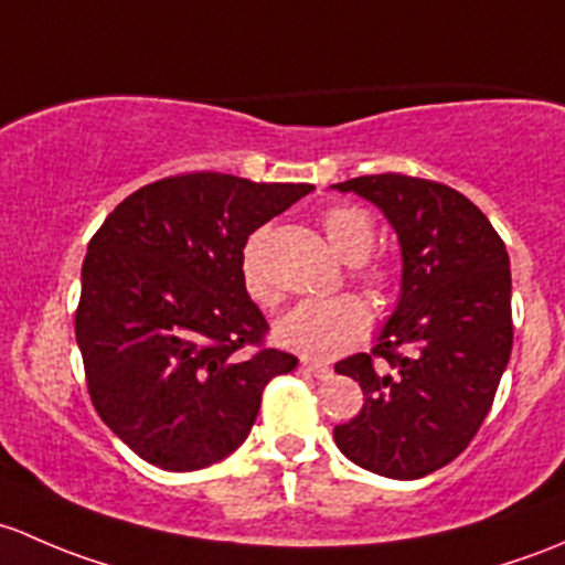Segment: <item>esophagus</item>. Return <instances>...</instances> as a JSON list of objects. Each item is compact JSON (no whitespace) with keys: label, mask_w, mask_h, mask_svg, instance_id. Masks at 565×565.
<instances>
[{"label":"esophagus","mask_w":565,"mask_h":565,"mask_svg":"<svg viewBox=\"0 0 565 565\" xmlns=\"http://www.w3.org/2000/svg\"><path fill=\"white\" fill-rule=\"evenodd\" d=\"M301 367H305L310 375H316L318 381H329L331 367H326L321 362H312V359H301Z\"/></svg>","instance_id":"1"}]
</instances>
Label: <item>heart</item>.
Here are the masks:
<instances>
[{
	"mask_svg": "<svg viewBox=\"0 0 565 565\" xmlns=\"http://www.w3.org/2000/svg\"><path fill=\"white\" fill-rule=\"evenodd\" d=\"M323 231L331 249L348 264H362L375 247V225L370 214L356 206H331L323 214ZM266 228L255 231L242 249V282L247 294L260 305H275L277 290L266 280L260 266ZM367 282L375 290L386 285L383 271H370ZM370 326V312L356 296H331V299H301L277 321L275 337L288 351L305 359H331L362 340Z\"/></svg>",
	"mask_w": 565,
	"mask_h": 565,
	"instance_id": "obj_1",
	"label": "heart"
}]
</instances>
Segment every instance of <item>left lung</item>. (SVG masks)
<instances>
[{
    "mask_svg": "<svg viewBox=\"0 0 565 565\" xmlns=\"http://www.w3.org/2000/svg\"><path fill=\"white\" fill-rule=\"evenodd\" d=\"M331 188L375 203L403 255L399 299L372 353L334 364L364 392L334 444L372 473L422 479L462 455L492 408L514 340L509 253L446 184L375 173Z\"/></svg>",
    "mask_w": 565,
    "mask_h": 565,
    "instance_id": "8db88e82",
    "label": "left lung"
}]
</instances>
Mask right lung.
Returning <instances> with one entry per match:
<instances>
[{
	"label": "right lung",
	"mask_w": 565,
	"mask_h": 565,
	"mask_svg": "<svg viewBox=\"0 0 565 565\" xmlns=\"http://www.w3.org/2000/svg\"><path fill=\"white\" fill-rule=\"evenodd\" d=\"M184 173L127 195L92 236L75 342L110 433L162 470H201L247 440L260 394L299 359L266 334L242 282L249 234L310 193Z\"/></svg>",
	"instance_id": "right-lung-1"
}]
</instances>
